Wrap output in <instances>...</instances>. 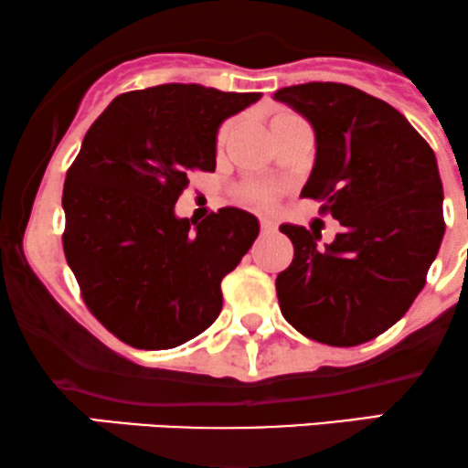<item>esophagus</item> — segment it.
I'll list each match as a JSON object with an SVG mask.
<instances>
[{
	"label": "esophagus",
	"mask_w": 468,
	"mask_h": 468,
	"mask_svg": "<svg viewBox=\"0 0 468 468\" xmlns=\"http://www.w3.org/2000/svg\"><path fill=\"white\" fill-rule=\"evenodd\" d=\"M276 229V220L274 218H261V232L262 234H270V232H274Z\"/></svg>",
	"instance_id": "34e87169"
}]
</instances>
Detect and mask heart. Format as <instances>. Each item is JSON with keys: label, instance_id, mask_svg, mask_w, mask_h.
<instances>
[{"label": "heart", "instance_id": "heart-1", "mask_svg": "<svg viewBox=\"0 0 468 468\" xmlns=\"http://www.w3.org/2000/svg\"><path fill=\"white\" fill-rule=\"evenodd\" d=\"M285 117H290V114H278V117L271 119V123H276V121H281V119H285ZM232 130H234V121H228V123H225L223 128H220L218 139H217L218 148H223V145L228 144L229 136H232ZM243 197L248 198V201L256 203V206H270V203L274 201L276 190H274V187H270V186H248L243 190Z\"/></svg>", "mask_w": 468, "mask_h": 468}]
</instances>
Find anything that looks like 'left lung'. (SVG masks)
<instances>
[{
    "label": "left lung",
    "mask_w": 468,
    "mask_h": 468,
    "mask_svg": "<svg viewBox=\"0 0 468 468\" xmlns=\"http://www.w3.org/2000/svg\"><path fill=\"white\" fill-rule=\"evenodd\" d=\"M274 99L316 136L301 197L324 201L343 225L324 248L303 225H281L293 245L276 278L281 312L307 338L354 347L387 332L422 292L444 236L438 161L396 108L347 83H301Z\"/></svg>",
    "instance_id": "8db88e82"
}]
</instances>
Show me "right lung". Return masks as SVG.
Wrapping results in <instances>:
<instances>
[{
	"mask_svg": "<svg viewBox=\"0 0 468 468\" xmlns=\"http://www.w3.org/2000/svg\"><path fill=\"white\" fill-rule=\"evenodd\" d=\"M261 92L164 83L119 94L83 136L64 183L66 261L99 323L136 349H172L206 332L220 281L259 236V218L223 207L201 223L175 206L194 170L214 172L225 119Z\"/></svg>",
	"mask_w": 468,
	"mask_h": 468,
	"instance_id": "1",
	"label": "right lung"
}]
</instances>
